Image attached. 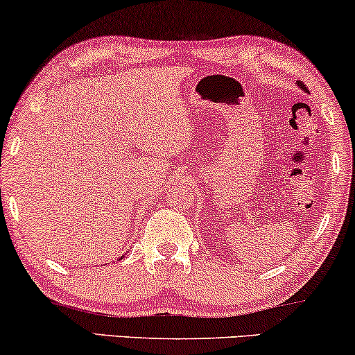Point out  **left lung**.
I'll return each mask as SVG.
<instances>
[{
  "label": "left lung",
  "instance_id": "left-lung-1",
  "mask_svg": "<svg viewBox=\"0 0 355 355\" xmlns=\"http://www.w3.org/2000/svg\"><path fill=\"white\" fill-rule=\"evenodd\" d=\"M297 85H298V87H300V89H303V91H306V93H308L306 86H305V85H303V83H302V81H298V83H297Z\"/></svg>",
  "mask_w": 355,
  "mask_h": 355
}]
</instances>
